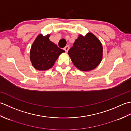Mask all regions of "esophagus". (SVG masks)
Segmentation results:
<instances>
[{
  "mask_svg": "<svg viewBox=\"0 0 131 131\" xmlns=\"http://www.w3.org/2000/svg\"><path fill=\"white\" fill-rule=\"evenodd\" d=\"M69 46H66L64 48V50H65V51L66 52H67L69 50Z\"/></svg>",
  "mask_w": 131,
  "mask_h": 131,
  "instance_id": "1",
  "label": "esophagus"
}]
</instances>
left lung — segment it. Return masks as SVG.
Here are the masks:
<instances>
[{"mask_svg":"<svg viewBox=\"0 0 131 131\" xmlns=\"http://www.w3.org/2000/svg\"><path fill=\"white\" fill-rule=\"evenodd\" d=\"M103 47L100 41L92 33L79 35L68 55L73 64L81 71H89L100 64L102 59Z\"/></svg>","mask_w":131,"mask_h":131,"instance_id":"8db88e82","label":"left lung"}]
</instances>
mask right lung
Listing matches in <instances>:
<instances>
[{"instance_id": "1", "label": "right lung", "mask_w": 131, "mask_h": 131, "mask_svg": "<svg viewBox=\"0 0 131 131\" xmlns=\"http://www.w3.org/2000/svg\"><path fill=\"white\" fill-rule=\"evenodd\" d=\"M50 36L39 34L31 47L30 59L32 66L39 71H46L52 67L59 56L65 52L50 41Z\"/></svg>"}]
</instances>
